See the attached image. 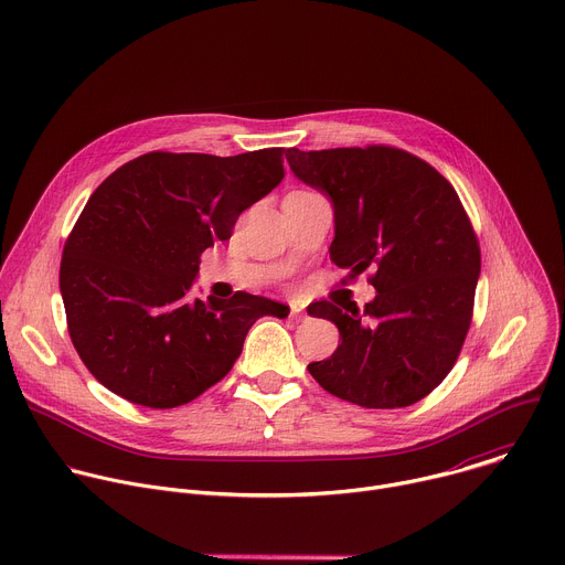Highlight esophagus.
<instances>
[{
  "instance_id": "obj_1",
  "label": "esophagus",
  "mask_w": 565,
  "mask_h": 565,
  "mask_svg": "<svg viewBox=\"0 0 565 565\" xmlns=\"http://www.w3.org/2000/svg\"><path fill=\"white\" fill-rule=\"evenodd\" d=\"M290 317L301 319V317H303V308H301V306H297V303H290Z\"/></svg>"
}]
</instances>
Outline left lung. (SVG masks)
Returning <instances> with one entry per match:
<instances>
[{
    "mask_svg": "<svg viewBox=\"0 0 565 565\" xmlns=\"http://www.w3.org/2000/svg\"><path fill=\"white\" fill-rule=\"evenodd\" d=\"M292 174L333 205L331 259L371 268L364 310L315 301L342 344L310 375L366 409L409 407L451 371L469 331L480 250L456 190L425 160L393 147L286 153Z\"/></svg>",
    "mask_w": 565,
    "mask_h": 565,
    "instance_id": "1",
    "label": "left lung"
}]
</instances>
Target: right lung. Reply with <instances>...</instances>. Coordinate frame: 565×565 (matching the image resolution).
I'll list each match as a JSON object with an SVG mask.
<instances>
[{"label": "right lung", "mask_w": 565, "mask_h": 565, "mask_svg": "<svg viewBox=\"0 0 565 565\" xmlns=\"http://www.w3.org/2000/svg\"><path fill=\"white\" fill-rule=\"evenodd\" d=\"M284 174L279 147L151 151L98 185L64 244L60 292L71 342L103 386L151 409L188 405L227 375L259 317H288L250 292L190 295L201 253Z\"/></svg>", "instance_id": "right-lung-1"}]
</instances>
